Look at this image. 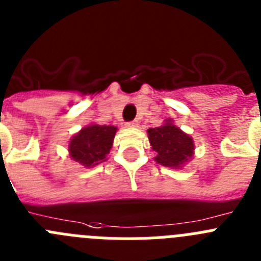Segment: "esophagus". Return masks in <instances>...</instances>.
Segmentation results:
<instances>
[{
  "mask_svg": "<svg viewBox=\"0 0 261 261\" xmlns=\"http://www.w3.org/2000/svg\"><path fill=\"white\" fill-rule=\"evenodd\" d=\"M126 128H137L138 126V121H129V123L125 124Z\"/></svg>",
  "mask_w": 261,
  "mask_h": 261,
  "instance_id": "34e87169",
  "label": "esophagus"
}]
</instances>
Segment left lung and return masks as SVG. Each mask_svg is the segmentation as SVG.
Returning a JSON list of instances; mask_svg holds the SVG:
<instances>
[{
	"mask_svg": "<svg viewBox=\"0 0 261 261\" xmlns=\"http://www.w3.org/2000/svg\"><path fill=\"white\" fill-rule=\"evenodd\" d=\"M149 142L154 160L158 164L169 168L181 169L194 156V140L173 123L171 118L163 125L147 129Z\"/></svg>",
	"mask_w": 261,
	"mask_h": 261,
	"instance_id": "left-lung-1",
	"label": "left lung"
}]
</instances>
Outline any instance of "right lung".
Masks as SVG:
<instances>
[{
    "instance_id": "1",
    "label": "right lung",
    "mask_w": 261,
    "mask_h": 261,
    "mask_svg": "<svg viewBox=\"0 0 261 261\" xmlns=\"http://www.w3.org/2000/svg\"><path fill=\"white\" fill-rule=\"evenodd\" d=\"M118 128L114 125L89 124L72 136L68 143L70 158L85 168H90L107 160Z\"/></svg>"
}]
</instances>
